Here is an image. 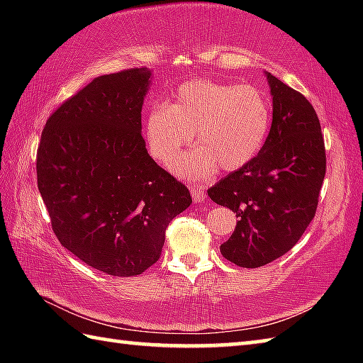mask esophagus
<instances>
[{
    "instance_id": "34e87169",
    "label": "esophagus",
    "mask_w": 363,
    "mask_h": 363,
    "mask_svg": "<svg viewBox=\"0 0 363 363\" xmlns=\"http://www.w3.org/2000/svg\"><path fill=\"white\" fill-rule=\"evenodd\" d=\"M190 191H191V198H194V201H204L207 198L206 195V190L203 186H198V184H190Z\"/></svg>"
}]
</instances>
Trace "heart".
Listing matches in <instances>:
<instances>
[{
	"instance_id": "b5f03b06",
	"label": "heart",
	"mask_w": 363,
	"mask_h": 363,
	"mask_svg": "<svg viewBox=\"0 0 363 363\" xmlns=\"http://www.w3.org/2000/svg\"><path fill=\"white\" fill-rule=\"evenodd\" d=\"M269 104L252 86L194 79L176 90L168 106L156 103L145 118L151 156L168 164L195 138L199 148L173 160L174 173L206 179L217 172H235L256 157L269 129Z\"/></svg>"
}]
</instances>
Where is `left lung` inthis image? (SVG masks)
I'll return each instance as SVG.
<instances>
[{"label": "left lung", "mask_w": 363, "mask_h": 363, "mask_svg": "<svg viewBox=\"0 0 363 363\" xmlns=\"http://www.w3.org/2000/svg\"><path fill=\"white\" fill-rule=\"evenodd\" d=\"M273 123L250 164L207 190L213 203L237 215L234 234L220 246L223 257L257 268L284 256L311 225L326 174L318 115L303 94L267 74Z\"/></svg>", "instance_id": "left-lung-1"}]
</instances>
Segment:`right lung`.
<instances>
[{
    "label": "right lung",
    "mask_w": 363,
    "mask_h": 363,
    "mask_svg": "<svg viewBox=\"0 0 363 363\" xmlns=\"http://www.w3.org/2000/svg\"><path fill=\"white\" fill-rule=\"evenodd\" d=\"M146 67L98 76L54 111L37 148V186L60 245L99 272L142 274L189 189L145 148Z\"/></svg>",
    "instance_id": "obj_1"
}]
</instances>
